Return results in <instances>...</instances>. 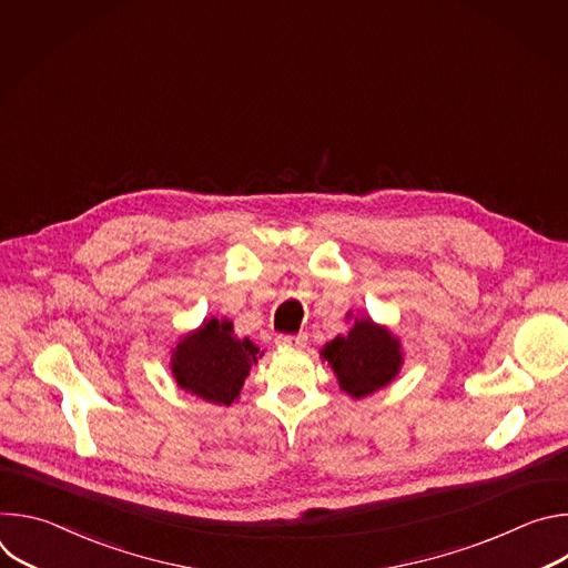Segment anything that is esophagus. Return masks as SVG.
Here are the masks:
<instances>
[{
	"instance_id": "esophagus-1",
	"label": "esophagus",
	"mask_w": 568,
	"mask_h": 568,
	"mask_svg": "<svg viewBox=\"0 0 568 568\" xmlns=\"http://www.w3.org/2000/svg\"><path fill=\"white\" fill-rule=\"evenodd\" d=\"M305 342H307L305 335H278L276 337V344L285 346V348H301V346H305Z\"/></svg>"
}]
</instances>
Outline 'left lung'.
I'll use <instances>...</instances> for the list:
<instances>
[{
	"instance_id": "left-lung-1",
	"label": "left lung",
	"mask_w": 568,
	"mask_h": 568,
	"mask_svg": "<svg viewBox=\"0 0 568 568\" xmlns=\"http://www.w3.org/2000/svg\"><path fill=\"white\" fill-rule=\"evenodd\" d=\"M323 357L337 373L339 388L353 397L386 386L402 366L399 342L371 318H355L351 333L333 339L323 348Z\"/></svg>"
}]
</instances>
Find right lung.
<instances>
[{
    "mask_svg": "<svg viewBox=\"0 0 568 568\" xmlns=\"http://www.w3.org/2000/svg\"><path fill=\"white\" fill-rule=\"evenodd\" d=\"M258 348L250 339H235L231 321L211 318L189 335L175 351L173 375L178 384L197 397L229 404L237 397Z\"/></svg>",
    "mask_w": 568,
    "mask_h": 568,
    "instance_id": "add662e5",
    "label": "right lung"
}]
</instances>
